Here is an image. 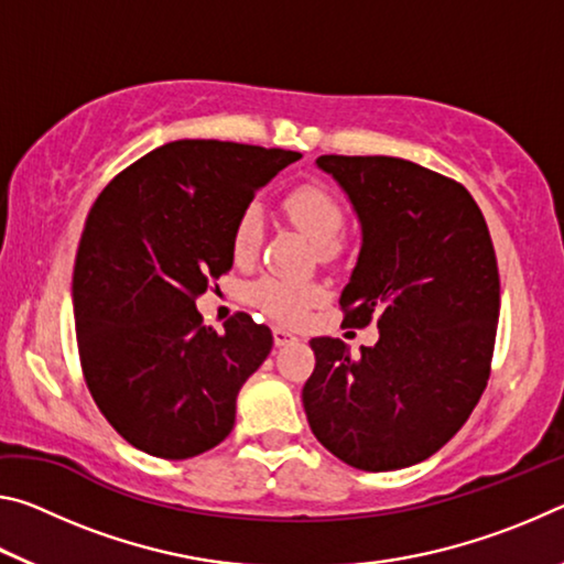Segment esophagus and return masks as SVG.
<instances>
[{
    "label": "esophagus",
    "mask_w": 564,
    "mask_h": 564,
    "mask_svg": "<svg viewBox=\"0 0 564 564\" xmlns=\"http://www.w3.org/2000/svg\"><path fill=\"white\" fill-rule=\"evenodd\" d=\"M295 340H299V338H295L291 330L273 328V343H275V346H291V343H295Z\"/></svg>",
    "instance_id": "1"
}]
</instances>
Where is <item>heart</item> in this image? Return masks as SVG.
Segmentation results:
<instances>
[{"mask_svg": "<svg viewBox=\"0 0 564 564\" xmlns=\"http://www.w3.org/2000/svg\"><path fill=\"white\" fill-rule=\"evenodd\" d=\"M283 214L289 221L318 246V256L323 261L336 259L340 253V231L346 226V212H343L340 198L323 184H301L289 191L283 198ZM261 212L248 206L236 218L231 248L236 261H248L259 251L261 243ZM323 285L316 281H291L281 275H263V279L248 285V301L269 316L283 323H295L305 316L313 303L323 301Z\"/></svg>", "mask_w": 564, "mask_h": 564, "instance_id": "1", "label": "heart"}]
</instances>
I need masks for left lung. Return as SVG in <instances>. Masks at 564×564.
Listing matches in <instances>:
<instances>
[{"label":"left lung","instance_id":"8db88e82","mask_svg":"<svg viewBox=\"0 0 564 564\" xmlns=\"http://www.w3.org/2000/svg\"><path fill=\"white\" fill-rule=\"evenodd\" d=\"M360 221L343 326L378 321L360 356L313 338L303 408L323 447L368 473L415 465L460 431L490 378L500 316L492 238L457 181L395 156H318Z\"/></svg>","mask_w":564,"mask_h":564}]
</instances>
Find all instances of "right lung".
<instances>
[{"label": "right lung", "mask_w": 564, "mask_h": 564, "mask_svg": "<svg viewBox=\"0 0 564 564\" xmlns=\"http://www.w3.org/2000/svg\"><path fill=\"white\" fill-rule=\"evenodd\" d=\"M299 151L181 139L101 191L74 261L72 303L89 393L113 431L164 460L212 451L238 390L271 352L248 313L204 326L196 299L231 271L236 218Z\"/></svg>", "instance_id": "add662e5"}]
</instances>
